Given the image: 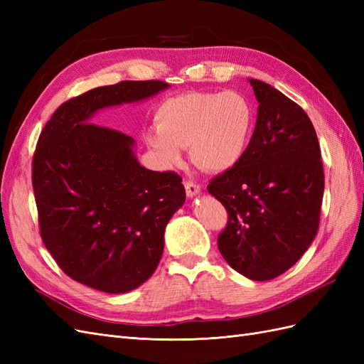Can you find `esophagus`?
<instances>
[{
  "label": "esophagus",
  "mask_w": 364,
  "mask_h": 364,
  "mask_svg": "<svg viewBox=\"0 0 364 364\" xmlns=\"http://www.w3.org/2000/svg\"><path fill=\"white\" fill-rule=\"evenodd\" d=\"M185 190H186V196L194 197L200 193V185L193 181H185Z\"/></svg>",
  "instance_id": "34e87169"
}]
</instances>
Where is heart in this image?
I'll return each instance as SVG.
<instances>
[{
    "label": "heart",
    "mask_w": 364,
    "mask_h": 364,
    "mask_svg": "<svg viewBox=\"0 0 364 364\" xmlns=\"http://www.w3.org/2000/svg\"><path fill=\"white\" fill-rule=\"evenodd\" d=\"M155 123L146 141L167 167L178 165L182 147H190L191 159L200 168L226 171L246 155L255 111L235 91L186 92L161 103Z\"/></svg>",
    "instance_id": "heart-1"
}]
</instances>
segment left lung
Listing matches in <instances>:
<instances>
[{"label":"left lung","instance_id":"obj_1","mask_svg":"<svg viewBox=\"0 0 364 364\" xmlns=\"http://www.w3.org/2000/svg\"><path fill=\"white\" fill-rule=\"evenodd\" d=\"M258 118L249 149L208 191L229 220L217 245L230 267L253 281L287 272L317 234L325 188L321 147L304 109L269 83L249 79Z\"/></svg>","mask_w":364,"mask_h":364}]
</instances>
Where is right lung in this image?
<instances>
[{
    "instance_id": "1",
    "label": "right lung",
    "mask_w": 364,
    "mask_h": 364,
    "mask_svg": "<svg viewBox=\"0 0 364 364\" xmlns=\"http://www.w3.org/2000/svg\"><path fill=\"white\" fill-rule=\"evenodd\" d=\"M168 86L124 80L94 87L60 105L39 135L31 182L42 241L70 278L91 289L127 293L151 277L185 188L174 171L142 167L134 138L90 121L100 109Z\"/></svg>"
}]
</instances>
